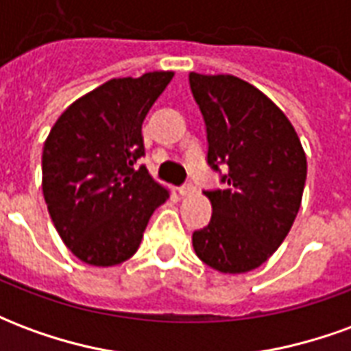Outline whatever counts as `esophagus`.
I'll list each match as a JSON object with an SVG mask.
<instances>
[{"label": "esophagus", "instance_id": "esophagus-1", "mask_svg": "<svg viewBox=\"0 0 351 351\" xmlns=\"http://www.w3.org/2000/svg\"><path fill=\"white\" fill-rule=\"evenodd\" d=\"M180 195H182V197H188V195H193V193H195V186H193V184H184L182 188H180Z\"/></svg>", "mask_w": 351, "mask_h": 351}]
</instances>
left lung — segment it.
<instances>
[{"instance_id":"left-lung-1","label":"left lung","mask_w":351,"mask_h":351,"mask_svg":"<svg viewBox=\"0 0 351 351\" xmlns=\"http://www.w3.org/2000/svg\"><path fill=\"white\" fill-rule=\"evenodd\" d=\"M205 118L214 171L228 165L223 190L205 191L208 226L191 237L197 258L226 274H243L278 250L301 208L306 156L287 116L263 92L233 75L190 73Z\"/></svg>"}]
</instances>
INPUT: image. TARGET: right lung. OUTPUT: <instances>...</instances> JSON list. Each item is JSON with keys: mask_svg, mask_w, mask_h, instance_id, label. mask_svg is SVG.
<instances>
[{"mask_svg": "<svg viewBox=\"0 0 351 351\" xmlns=\"http://www.w3.org/2000/svg\"><path fill=\"white\" fill-rule=\"evenodd\" d=\"M173 71L110 79L71 103L43 148V195L65 246L93 267L137 252L169 190L135 169L145 156L143 122Z\"/></svg>", "mask_w": 351, "mask_h": 351, "instance_id": "1", "label": "right lung"}]
</instances>
